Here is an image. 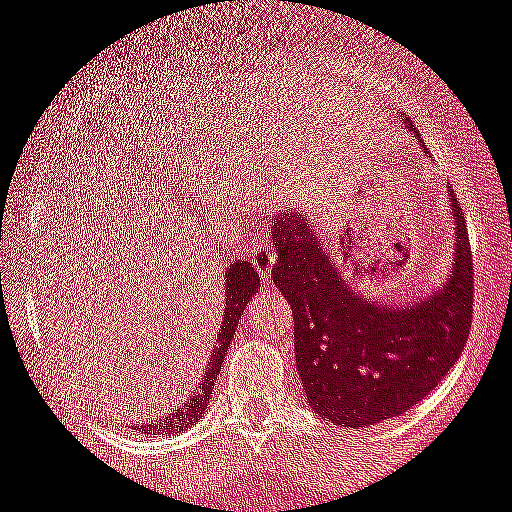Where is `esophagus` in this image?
I'll return each instance as SVG.
<instances>
[{
	"instance_id": "obj_1",
	"label": "esophagus",
	"mask_w": 512,
	"mask_h": 512,
	"mask_svg": "<svg viewBox=\"0 0 512 512\" xmlns=\"http://www.w3.org/2000/svg\"><path fill=\"white\" fill-rule=\"evenodd\" d=\"M243 253H246L248 259H251V264L259 269V274L264 276V279L271 274V269H274V264H276V251L269 241L248 243L246 251Z\"/></svg>"
}]
</instances>
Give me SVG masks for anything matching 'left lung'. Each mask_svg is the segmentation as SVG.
I'll return each mask as SVG.
<instances>
[{
  "mask_svg": "<svg viewBox=\"0 0 512 512\" xmlns=\"http://www.w3.org/2000/svg\"><path fill=\"white\" fill-rule=\"evenodd\" d=\"M450 208L455 226L450 276L407 306L364 299L301 213L271 221L276 251L271 274L294 311L296 369L321 420L369 427L399 417L460 359L470 337L475 279L465 213L452 191Z\"/></svg>",
  "mask_w": 512,
  "mask_h": 512,
  "instance_id": "8db88e82",
  "label": "left lung"
}]
</instances>
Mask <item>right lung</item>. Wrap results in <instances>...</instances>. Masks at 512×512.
<instances>
[{
	"label": "right lung",
	"mask_w": 512,
	"mask_h": 512,
	"mask_svg": "<svg viewBox=\"0 0 512 512\" xmlns=\"http://www.w3.org/2000/svg\"><path fill=\"white\" fill-rule=\"evenodd\" d=\"M223 284H226V304H223L226 309H223V324L221 329H218V339L216 344H213L211 354H208L211 362H208L206 374L193 384V389L186 394V399H183L178 407H173L168 415L160 417V420H153L150 425L145 422V425L150 427V435H155V432L170 435V432L186 430L193 422L201 420L203 412H206L208 399L213 397V387H216V377L221 374V364L223 359H226L228 347H231L233 334H236L238 319H241L248 299L261 289L259 271H256V266H253L251 261H233L231 269H226ZM140 430H143V425H140Z\"/></svg>",
	"instance_id": "1"
}]
</instances>
